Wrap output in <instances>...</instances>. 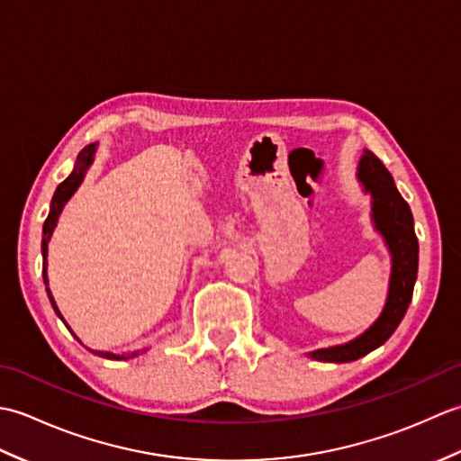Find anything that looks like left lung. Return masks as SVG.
<instances>
[{"mask_svg":"<svg viewBox=\"0 0 461 461\" xmlns=\"http://www.w3.org/2000/svg\"><path fill=\"white\" fill-rule=\"evenodd\" d=\"M357 178L372 198V221L386 241L393 258L388 297L375 325L345 345L317 348L309 352L312 360L321 362H350L378 348L396 330L412 301L414 283L418 276V238L414 233V218L410 205L396 190L393 176L370 150H365L358 160Z\"/></svg>","mask_w":461,"mask_h":461,"instance_id":"obj_1","label":"left lung"}]
</instances>
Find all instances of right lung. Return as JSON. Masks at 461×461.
Listing matches in <instances>:
<instances>
[{"instance_id": "add662e5", "label": "right lung", "mask_w": 461, "mask_h": 461, "mask_svg": "<svg viewBox=\"0 0 461 461\" xmlns=\"http://www.w3.org/2000/svg\"><path fill=\"white\" fill-rule=\"evenodd\" d=\"M95 152H96V142H93V144H89V146H85V149L79 152V156H77V164H75L73 172L68 174L67 180H63L61 184L57 185V190H55V194H53L51 208H49V215H47V220H45V223H43V241H41V253H43V281H45V285H49V279H47V243H49V240H51V233H53V230H55L59 215H61V212H63V208H65V203H67L68 198H71V195L77 192V188H79L83 178H85V172L89 170V166L93 164ZM47 295H49V301H51V305H53V309H55V312H57V317L65 322V319H63V315H61V311H59L57 305H55V299H53V295H51V291H49V287H47ZM65 327L68 329L67 322H65ZM68 330H71V329H68ZM71 332H73V330H71ZM75 339L79 340V337H77V335H75ZM79 342H81V340H79ZM81 345H83V342H81ZM89 350H91V348H89ZM91 352H93V355H96V357L111 358V360H126V358H132V357L139 355V350L124 352V355H114V352H103V350H91Z\"/></svg>"}]
</instances>
